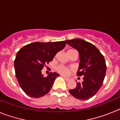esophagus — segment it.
<instances>
[{
	"instance_id": "obj_1",
	"label": "esophagus",
	"mask_w": 120,
	"mask_h": 120,
	"mask_svg": "<svg viewBox=\"0 0 120 120\" xmlns=\"http://www.w3.org/2000/svg\"><path fill=\"white\" fill-rule=\"evenodd\" d=\"M62 77H63L64 79H65V80H67H67H70V79L69 78H68V77H65V76H62Z\"/></svg>"
}]
</instances>
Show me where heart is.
I'll use <instances>...</instances> for the list:
<instances>
[{
  "instance_id": "1",
  "label": "heart",
  "mask_w": 120,
  "mask_h": 120,
  "mask_svg": "<svg viewBox=\"0 0 120 120\" xmlns=\"http://www.w3.org/2000/svg\"><path fill=\"white\" fill-rule=\"evenodd\" d=\"M71 50H68V52H70V51ZM57 70H58V71L61 73V74H62V75H65V76H67L71 71V69L64 66H59L57 68Z\"/></svg>"
}]
</instances>
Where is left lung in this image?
<instances>
[{
    "instance_id": "8db88e82",
    "label": "left lung",
    "mask_w": 120,
    "mask_h": 120,
    "mask_svg": "<svg viewBox=\"0 0 120 120\" xmlns=\"http://www.w3.org/2000/svg\"><path fill=\"white\" fill-rule=\"evenodd\" d=\"M68 45L78 51L80 58L78 76H83L82 83L76 82V86L69 92L77 99L86 100L98 92L103 85L106 71L104 56L94 45L80 38L66 40Z\"/></svg>"
}]
</instances>
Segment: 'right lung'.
I'll return each instance as SVG.
<instances>
[{
	"mask_svg": "<svg viewBox=\"0 0 120 120\" xmlns=\"http://www.w3.org/2000/svg\"><path fill=\"white\" fill-rule=\"evenodd\" d=\"M65 45V41L35 42L24 45L18 52L14 61L15 76L21 88L27 96L39 98L50 91L59 75L54 72L44 77L41 70Z\"/></svg>",
	"mask_w": 120,
	"mask_h": 120,
	"instance_id": "right-lung-1",
	"label": "right lung"
}]
</instances>
